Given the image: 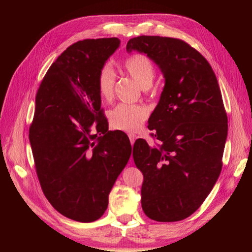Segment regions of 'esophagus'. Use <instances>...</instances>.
I'll return each instance as SVG.
<instances>
[{
	"label": "esophagus",
	"instance_id": "obj_1",
	"mask_svg": "<svg viewBox=\"0 0 252 252\" xmlns=\"http://www.w3.org/2000/svg\"><path fill=\"white\" fill-rule=\"evenodd\" d=\"M127 135H129V139H130V142H131V144H132V146H133V143H134L135 139H136V135H135L134 133H129Z\"/></svg>",
	"mask_w": 252,
	"mask_h": 252
}]
</instances>
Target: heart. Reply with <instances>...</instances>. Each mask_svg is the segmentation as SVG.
<instances>
[{
  "label": "heart",
  "instance_id": "b5f03b06",
  "mask_svg": "<svg viewBox=\"0 0 252 252\" xmlns=\"http://www.w3.org/2000/svg\"><path fill=\"white\" fill-rule=\"evenodd\" d=\"M123 69L142 89H148L156 76L155 65L143 54H132L123 62ZM116 73L109 64L103 65L97 74V91L101 99L109 102L113 99ZM149 111L143 104L120 103L110 111L109 120L113 129L134 132L147 120Z\"/></svg>",
  "mask_w": 252,
  "mask_h": 252
}]
</instances>
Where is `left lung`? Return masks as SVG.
I'll list each match as a JSON object with an SVG mask.
<instances>
[{
    "label": "left lung",
    "mask_w": 252,
    "mask_h": 252,
    "mask_svg": "<svg viewBox=\"0 0 252 252\" xmlns=\"http://www.w3.org/2000/svg\"><path fill=\"white\" fill-rule=\"evenodd\" d=\"M126 51L147 54L164 76L148 121L159 143L138 139L133 146L143 173L142 209L152 220L180 221L198 210L222 168L228 118L218 80L207 60L182 40L142 35L129 40Z\"/></svg>",
    "instance_id": "1"
}]
</instances>
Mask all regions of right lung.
<instances>
[{
    "mask_svg": "<svg viewBox=\"0 0 252 252\" xmlns=\"http://www.w3.org/2000/svg\"><path fill=\"white\" fill-rule=\"evenodd\" d=\"M120 46L118 37L69 46L46 72L30 126L36 174L46 199L66 218L92 222L131 156L126 133L109 131L97 74Z\"/></svg>",
    "mask_w": 252,
    "mask_h": 252,
    "instance_id": "right-lung-1",
    "label": "right lung"
}]
</instances>
